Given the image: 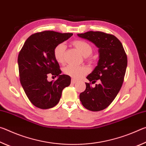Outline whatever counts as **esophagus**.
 I'll use <instances>...</instances> for the list:
<instances>
[{"label": "esophagus", "instance_id": "1", "mask_svg": "<svg viewBox=\"0 0 146 146\" xmlns=\"http://www.w3.org/2000/svg\"><path fill=\"white\" fill-rule=\"evenodd\" d=\"M76 82H77V80H76L75 79H71V83L75 84Z\"/></svg>", "mask_w": 146, "mask_h": 146}]
</instances>
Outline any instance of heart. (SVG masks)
I'll list each match as a JSON object with an SVG mask.
<instances>
[{
	"label": "heart",
	"instance_id": "obj_1",
	"mask_svg": "<svg viewBox=\"0 0 146 146\" xmlns=\"http://www.w3.org/2000/svg\"><path fill=\"white\" fill-rule=\"evenodd\" d=\"M73 45L83 56H88L93 53V47L87 42L82 40H76L72 42ZM66 46L64 43H60L55 46L53 50V55L55 60L58 63L64 61ZM89 72V69L86 66H67L64 68V73L75 79H79Z\"/></svg>",
	"mask_w": 146,
	"mask_h": 146
}]
</instances>
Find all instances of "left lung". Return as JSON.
<instances>
[{
  "label": "left lung",
  "mask_w": 146,
  "mask_h": 146,
  "mask_svg": "<svg viewBox=\"0 0 146 146\" xmlns=\"http://www.w3.org/2000/svg\"><path fill=\"white\" fill-rule=\"evenodd\" d=\"M81 38L92 42L99 49V60L93 72L87 76L95 87L86 82V88L80 94L84 107L98 111L111 104L119 92L124 80L127 58L120 41L111 34L101 31H88L78 34Z\"/></svg>",
  "instance_id": "1"
}]
</instances>
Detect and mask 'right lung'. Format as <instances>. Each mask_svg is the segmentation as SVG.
I'll return each instance as SVG.
<instances>
[{
  "instance_id": "obj_1",
  "label": "right lung",
  "mask_w": 146,
  "mask_h": 146,
  "mask_svg": "<svg viewBox=\"0 0 146 146\" xmlns=\"http://www.w3.org/2000/svg\"><path fill=\"white\" fill-rule=\"evenodd\" d=\"M73 33L44 31L34 33L26 40L18 56L20 81L26 95L36 108L49 109L58 103L64 88L71 84V77L61 75L53 50L56 45L71 37ZM58 76L48 82L47 76Z\"/></svg>"
}]
</instances>
